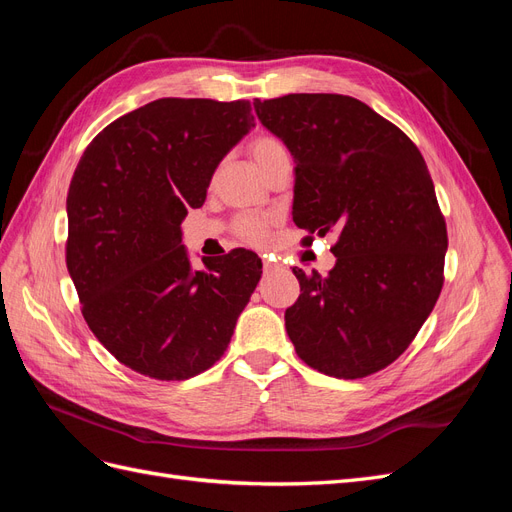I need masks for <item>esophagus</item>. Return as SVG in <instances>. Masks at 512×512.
Returning a JSON list of instances; mask_svg holds the SVG:
<instances>
[{
	"label": "esophagus",
	"mask_w": 512,
	"mask_h": 512,
	"mask_svg": "<svg viewBox=\"0 0 512 512\" xmlns=\"http://www.w3.org/2000/svg\"><path fill=\"white\" fill-rule=\"evenodd\" d=\"M262 267H265V273H271L277 269V262L271 258V256H262Z\"/></svg>",
	"instance_id": "obj_1"
}]
</instances>
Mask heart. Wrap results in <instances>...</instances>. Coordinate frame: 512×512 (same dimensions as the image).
<instances>
[{
    "instance_id": "1",
    "label": "heart",
    "mask_w": 512,
    "mask_h": 512,
    "mask_svg": "<svg viewBox=\"0 0 512 512\" xmlns=\"http://www.w3.org/2000/svg\"><path fill=\"white\" fill-rule=\"evenodd\" d=\"M250 153H252V158H254V162L258 164L260 170L269 166L273 160H277L280 156H288L284 143L280 141V138H275L271 134L256 136L254 141L250 143ZM235 228H237V235L243 241L260 245V243H265L269 239L271 220L260 218V215H241Z\"/></svg>"
}]
</instances>
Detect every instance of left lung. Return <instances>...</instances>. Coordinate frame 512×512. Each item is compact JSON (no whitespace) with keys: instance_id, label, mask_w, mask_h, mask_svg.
I'll return each mask as SVG.
<instances>
[{"instance_id":"1","label":"left lung","mask_w":512,"mask_h":512,"mask_svg":"<svg viewBox=\"0 0 512 512\" xmlns=\"http://www.w3.org/2000/svg\"><path fill=\"white\" fill-rule=\"evenodd\" d=\"M256 115L294 158L292 220L337 232L335 267H294L301 294L286 331L322 374L365 378L391 365L444 284L446 222L421 151L367 104L339 94L256 100Z\"/></svg>"}]
</instances>
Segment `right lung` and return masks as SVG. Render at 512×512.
<instances>
[{"label":"right lung","mask_w":512,"mask_h":512,"mask_svg":"<svg viewBox=\"0 0 512 512\" xmlns=\"http://www.w3.org/2000/svg\"><path fill=\"white\" fill-rule=\"evenodd\" d=\"M252 128L247 100H153L108 123L74 170L68 273L98 342L138 374L188 380L220 361L260 280L250 250L194 271L181 243L185 215Z\"/></svg>","instance_id":"right-lung-1"}]
</instances>
